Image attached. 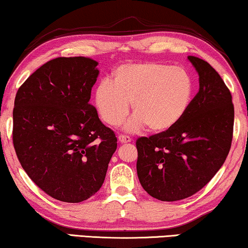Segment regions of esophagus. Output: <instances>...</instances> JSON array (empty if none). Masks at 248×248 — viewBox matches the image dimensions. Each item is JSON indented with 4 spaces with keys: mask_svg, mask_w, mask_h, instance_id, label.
Returning a JSON list of instances; mask_svg holds the SVG:
<instances>
[{
    "mask_svg": "<svg viewBox=\"0 0 248 248\" xmlns=\"http://www.w3.org/2000/svg\"><path fill=\"white\" fill-rule=\"evenodd\" d=\"M118 139H119V141L121 142V144H127V142L131 141V138L127 135H119L118 136Z\"/></svg>",
    "mask_w": 248,
    "mask_h": 248,
    "instance_id": "esophagus-1",
    "label": "esophagus"
}]
</instances>
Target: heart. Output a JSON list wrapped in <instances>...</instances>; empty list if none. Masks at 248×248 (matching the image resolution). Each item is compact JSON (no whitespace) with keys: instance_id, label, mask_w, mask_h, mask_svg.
<instances>
[{"instance_id":"b5f03b06","label":"heart","mask_w":248,"mask_h":248,"mask_svg":"<svg viewBox=\"0 0 248 248\" xmlns=\"http://www.w3.org/2000/svg\"><path fill=\"white\" fill-rule=\"evenodd\" d=\"M194 84L189 72L164 62L124 64L116 69L113 83L101 82L94 101L100 117L109 125H119L129 113L135 117L125 125L138 130L144 125L163 132L179 124L189 110Z\"/></svg>"}]
</instances>
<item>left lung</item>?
<instances>
[{"instance_id": "left-lung-1", "label": "left lung", "mask_w": 248, "mask_h": 248, "mask_svg": "<svg viewBox=\"0 0 248 248\" xmlns=\"http://www.w3.org/2000/svg\"><path fill=\"white\" fill-rule=\"evenodd\" d=\"M199 74V92L179 124L136 140L141 186L160 201L191 197L225 163L233 131L232 94L221 76L203 59L187 56Z\"/></svg>"}]
</instances>
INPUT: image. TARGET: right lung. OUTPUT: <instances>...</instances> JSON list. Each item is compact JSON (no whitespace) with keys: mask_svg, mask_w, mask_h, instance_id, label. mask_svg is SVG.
Segmentation results:
<instances>
[{"mask_svg":"<svg viewBox=\"0 0 248 248\" xmlns=\"http://www.w3.org/2000/svg\"><path fill=\"white\" fill-rule=\"evenodd\" d=\"M96 66L81 56L51 59L16 95L12 139L19 162L38 187L62 202L97 192L117 149L116 134L90 104Z\"/></svg>","mask_w":248,"mask_h":248,"instance_id":"right-lung-1","label":"right lung"}]
</instances>
